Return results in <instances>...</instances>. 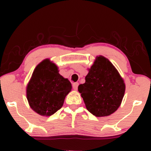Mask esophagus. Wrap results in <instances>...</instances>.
<instances>
[{
	"label": "esophagus",
	"mask_w": 151,
	"mask_h": 151,
	"mask_svg": "<svg viewBox=\"0 0 151 151\" xmlns=\"http://www.w3.org/2000/svg\"><path fill=\"white\" fill-rule=\"evenodd\" d=\"M78 86H79V83L78 82H74L73 83V89L74 90H77L78 88Z\"/></svg>",
	"instance_id": "obj_1"
}]
</instances>
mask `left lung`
I'll return each mask as SVG.
<instances>
[{
    "mask_svg": "<svg viewBox=\"0 0 151 151\" xmlns=\"http://www.w3.org/2000/svg\"><path fill=\"white\" fill-rule=\"evenodd\" d=\"M126 86L115 67L104 57H96L85 77V83L79 84L86 109L95 116L111 115L120 106Z\"/></svg>",
    "mask_w": 151,
    "mask_h": 151,
    "instance_id": "obj_1",
    "label": "left lung"
}]
</instances>
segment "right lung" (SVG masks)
<instances>
[{"mask_svg":"<svg viewBox=\"0 0 151 151\" xmlns=\"http://www.w3.org/2000/svg\"><path fill=\"white\" fill-rule=\"evenodd\" d=\"M71 90L70 81L59 74L58 66L46 59L35 69L26 94L32 110L41 116H50L62 108Z\"/></svg>","mask_w":151,"mask_h":151,"instance_id":"obj_1","label":"right lung"}]
</instances>
